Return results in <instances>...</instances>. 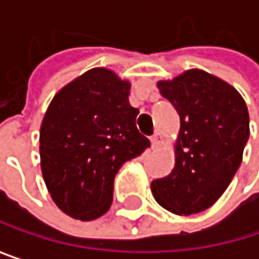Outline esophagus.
<instances>
[{"label":"esophagus","instance_id":"esophagus-1","mask_svg":"<svg viewBox=\"0 0 259 259\" xmlns=\"http://www.w3.org/2000/svg\"><path fill=\"white\" fill-rule=\"evenodd\" d=\"M162 144V133L160 132H154V135L151 136V145L153 148H157Z\"/></svg>","mask_w":259,"mask_h":259}]
</instances>
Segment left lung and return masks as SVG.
<instances>
[{
  "mask_svg": "<svg viewBox=\"0 0 259 259\" xmlns=\"http://www.w3.org/2000/svg\"><path fill=\"white\" fill-rule=\"evenodd\" d=\"M160 94L180 115L176 165L153 180L154 199L176 214L211 207L235 176L249 139V112L240 93L204 70L192 69L159 80Z\"/></svg>",
  "mask_w": 259,
  "mask_h": 259,
  "instance_id": "1",
  "label": "left lung"
}]
</instances>
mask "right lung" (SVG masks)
<instances>
[{"instance_id":"add662e5","label":"right lung","mask_w":259,"mask_h":259,"mask_svg":"<svg viewBox=\"0 0 259 259\" xmlns=\"http://www.w3.org/2000/svg\"><path fill=\"white\" fill-rule=\"evenodd\" d=\"M130 82L97 67L61 88L40 127L46 187L66 214L93 221L112 204L114 179L124 162L150 147L136 127Z\"/></svg>"}]
</instances>
